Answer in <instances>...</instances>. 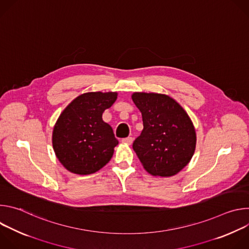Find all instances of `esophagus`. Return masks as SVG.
Listing matches in <instances>:
<instances>
[{"instance_id": "obj_1", "label": "esophagus", "mask_w": 249, "mask_h": 249, "mask_svg": "<svg viewBox=\"0 0 249 249\" xmlns=\"http://www.w3.org/2000/svg\"><path fill=\"white\" fill-rule=\"evenodd\" d=\"M122 143H125V144L131 145V144L133 143V138H132V137H127V138H123V139H122Z\"/></svg>"}]
</instances>
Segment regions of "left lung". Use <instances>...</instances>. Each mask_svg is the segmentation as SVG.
Listing matches in <instances>:
<instances>
[{
    "label": "left lung",
    "instance_id": "8db88e82",
    "mask_svg": "<svg viewBox=\"0 0 249 249\" xmlns=\"http://www.w3.org/2000/svg\"><path fill=\"white\" fill-rule=\"evenodd\" d=\"M132 99L144 124L133 143L140 161L153 175L178 173L188 164L196 147V133L188 114L165 94L135 92Z\"/></svg>",
    "mask_w": 249,
    "mask_h": 249
}]
</instances>
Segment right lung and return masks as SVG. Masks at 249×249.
Returning a JSON list of instances; mask_svg holds the SVG:
<instances>
[{
  "label": "right lung",
  "mask_w": 249,
  "mask_h": 249,
  "mask_svg": "<svg viewBox=\"0 0 249 249\" xmlns=\"http://www.w3.org/2000/svg\"><path fill=\"white\" fill-rule=\"evenodd\" d=\"M116 99V92H87L59 116L53 129V149L69 171L90 174L111 160L118 140L111 126L102 120V113Z\"/></svg>",
  "instance_id": "1"
}]
</instances>
